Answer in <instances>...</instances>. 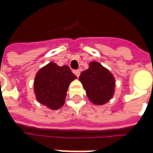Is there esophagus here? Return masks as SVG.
I'll use <instances>...</instances> for the list:
<instances>
[{
  "instance_id": "1",
  "label": "esophagus",
  "mask_w": 153,
  "mask_h": 153,
  "mask_svg": "<svg viewBox=\"0 0 153 153\" xmlns=\"http://www.w3.org/2000/svg\"><path fill=\"white\" fill-rule=\"evenodd\" d=\"M73 72L76 76H80V70H76V71H74Z\"/></svg>"
}]
</instances>
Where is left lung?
Here are the masks:
<instances>
[{"label":"left lung","instance_id":"1","mask_svg":"<svg viewBox=\"0 0 153 153\" xmlns=\"http://www.w3.org/2000/svg\"><path fill=\"white\" fill-rule=\"evenodd\" d=\"M79 81L86 90L88 100L95 105H104L113 97L114 76L99 62H90L88 69L80 75Z\"/></svg>","mask_w":153,"mask_h":153}]
</instances>
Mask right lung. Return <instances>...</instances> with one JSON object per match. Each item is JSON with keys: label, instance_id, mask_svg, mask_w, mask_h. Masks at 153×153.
I'll return each instance as SVG.
<instances>
[{"label": "right lung", "instance_id": "obj_1", "mask_svg": "<svg viewBox=\"0 0 153 153\" xmlns=\"http://www.w3.org/2000/svg\"><path fill=\"white\" fill-rule=\"evenodd\" d=\"M76 78L67 65L51 62L41 68L34 81V92L39 102L51 110H58L65 101L70 83Z\"/></svg>", "mask_w": 153, "mask_h": 153}]
</instances>
